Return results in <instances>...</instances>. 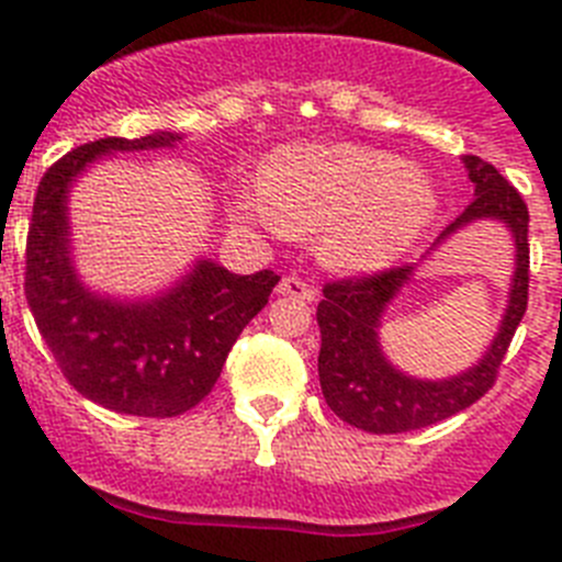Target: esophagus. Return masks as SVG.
<instances>
[{"label":"esophagus","mask_w":562,"mask_h":562,"mask_svg":"<svg viewBox=\"0 0 562 562\" xmlns=\"http://www.w3.org/2000/svg\"><path fill=\"white\" fill-rule=\"evenodd\" d=\"M278 292H281V295L297 297V301H315V286L306 284L304 278H297V276H284V278H281V284H278Z\"/></svg>","instance_id":"1"}]
</instances>
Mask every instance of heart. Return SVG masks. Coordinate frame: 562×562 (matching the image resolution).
<instances>
[{
  "label": "heart",
  "mask_w": 562,
  "mask_h": 562,
  "mask_svg": "<svg viewBox=\"0 0 562 562\" xmlns=\"http://www.w3.org/2000/svg\"><path fill=\"white\" fill-rule=\"evenodd\" d=\"M238 216L278 233H321L329 267L369 272L394 265L436 220L439 196L414 162L357 143L284 146L265 162L261 188H241Z\"/></svg>",
  "instance_id": "heart-1"
}]
</instances>
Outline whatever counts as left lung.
<instances>
[{"mask_svg":"<svg viewBox=\"0 0 562 562\" xmlns=\"http://www.w3.org/2000/svg\"><path fill=\"white\" fill-rule=\"evenodd\" d=\"M461 162L467 168V180L473 182L475 200L439 233L419 265L394 267L380 276L326 284L324 301L317 304V326H321L317 376H321L326 405L342 422H349L366 434L419 430L470 408L475 400L493 389L501 360L526 312L529 211L520 193L490 162L479 160L473 154L461 157ZM475 221H498L514 236L516 267L499 331L485 355L459 375L441 381L408 375L394 367L381 349V317L398 292L413 280L415 270L450 235Z\"/></svg>","mask_w":562,"mask_h":562,"instance_id":"left-lung-1","label":"left lung"}]
</instances>
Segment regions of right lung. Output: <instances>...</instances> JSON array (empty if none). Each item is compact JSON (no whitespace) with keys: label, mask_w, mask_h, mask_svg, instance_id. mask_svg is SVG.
Segmentation results:
<instances>
[{"label":"right lung","mask_w":562,"mask_h":562,"mask_svg":"<svg viewBox=\"0 0 562 562\" xmlns=\"http://www.w3.org/2000/svg\"><path fill=\"white\" fill-rule=\"evenodd\" d=\"M182 132L103 137L42 177L27 233L24 295L69 385L114 414L177 416L211 394L236 337L270 301L278 276H236L196 258L166 290L128 297L92 290L76 267L69 196L112 154L177 148Z\"/></svg>","instance_id":"obj_1"}]
</instances>
